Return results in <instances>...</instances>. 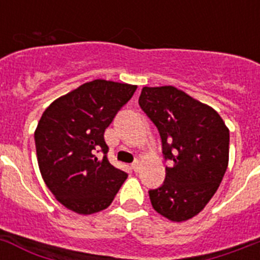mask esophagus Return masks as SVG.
Masks as SVG:
<instances>
[{"label":"esophagus","instance_id":"34e87169","mask_svg":"<svg viewBox=\"0 0 260 260\" xmlns=\"http://www.w3.org/2000/svg\"><path fill=\"white\" fill-rule=\"evenodd\" d=\"M131 166H132L133 171H135V173H137V171L140 170V161H139V159H136V161L133 162V164L131 165Z\"/></svg>","mask_w":260,"mask_h":260}]
</instances>
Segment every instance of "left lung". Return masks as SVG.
<instances>
[{
  "label": "left lung",
  "mask_w": 260,
  "mask_h": 260,
  "mask_svg": "<svg viewBox=\"0 0 260 260\" xmlns=\"http://www.w3.org/2000/svg\"><path fill=\"white\" fill-rule=\"evenodd\" d=\"M139 105L157 127L166 168L161 187L149 189L153 208L171 221L202 212L229 162V129L213 108L174 86L143 87Z\"/></svg>",
  "instance_id": "obj_1"
}]
</instances>
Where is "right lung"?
Masks as SVG:
<instances>
[{
    "label": "right lung",
    "mask_w": 260,
    "mask_h": 260,
    "mask_svg": "<svg viewBox=\"0 0 260 260\" xmlns=\"http://www.w3.org/2000/svg\"><path fill=\"white\" fill-rule=\"evenodd\" d=\"M137 86L94 80L47 107L35 131L40 173L55 198L78 214L111 204L128 174L107 158L106 128ZM104 153L103 158L98 153Z\"/></svg>",
    "instance_id": "right-lung-1"
}]
</instances>
